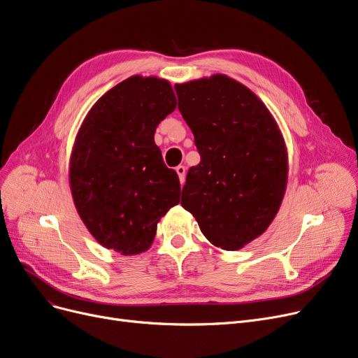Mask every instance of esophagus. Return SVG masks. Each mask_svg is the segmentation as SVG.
Wrapping results in <instances>:
<instances>
[{
  "label": "esophagus",
  "mask_w": 358,
  "mask_h": 358,
  "mask_svg": "<svg viewBox=\"0 0 358 358\" xmlns=\"http://www.w3.org/2000/svg\"><path fill=\"white\" fill-rule=\"evenodd\" d=\"M176 171H177V174H178V177H180L181 184H184V181H185V166H184V165H178V166L176 168Z\"/></svg>",
  "instance_id": "34e87169"
}]
</instances>
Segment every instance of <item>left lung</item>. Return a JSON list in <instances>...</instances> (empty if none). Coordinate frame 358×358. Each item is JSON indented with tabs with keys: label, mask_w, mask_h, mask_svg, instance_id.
I'll list each match as a JSON object with an SVG mask.
<instances>
[{
	"label": "left lung",
	"mask_w": 358,
	"mask_h": 358,
	"mask_svg": "<svg viewBox=\"0 0 358 358\" xmlns=\"http://www.w3.org/2000/svg\"><path fill=\"white\" fill-rule=\"evenodd\" d=\"M174 87L200 153L181 206L213 245L238 250L266 231L281 206L288 177L282 134L265 103L225 74Z\"/></svg>",
	"instance_id": "obj_1"
}]
</instances>
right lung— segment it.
Segmentation results:
<instances>
[{"label":"right lung","instance_id":"right-lung-1","mask_svg":"<svg viewBox=\"0 0 358 358\" xmlns=\"http://www.w3.org/2000/svg\"><path fill=\"white\" fill-rule=\"evenodd\" d=\"M177 108L169 82L131 76L92 106L77 133L70 187L90 234L106 248L146 252L161 217L180 203V180L155 145L158 124Z\"/></svg>","mask_w":358,"mask_h":358}]
</instances>
